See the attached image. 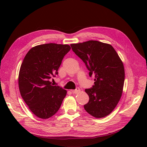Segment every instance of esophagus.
I'll use <instances>...</instances> for the list:
<instances>
[{"mask_svg":"<svg viewBox=\"0 0 147 147\" xmlns=\"http://www.w3.org/2000/svg\"><path fill=\"white\" fill-rule=\"evenodd\" d=\"M80 91V89L78 88H77L76 90H71V92H72L73 94H77L78 92Z\"/></svg>","mask_w":147,"mask_h":147,"instance_id":"obj_1","label":"esophagus"}]
</instances>
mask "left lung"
Returning a JSON list of instances; mask_svg holds the SVG:
<instances>
[{
  "mask_svg": "<svg viewBox=\"0 0 147 147\" xmlns=\"http://www.w3.org/2000/svg\"><path fill=\"white\" fill-rule=\"evenodd\" d=\"M73 51L94 75V85L85 92L90 100L84 105L86 112L97 118L109 115L116 107L122 95L124 68L113 47L96 40L71 44Z\"/></svg>",
  "mask_w": 147,
  "mask_h": 147,
  "instance_id": "1",
  "label": "left lung"
}]
</instances>
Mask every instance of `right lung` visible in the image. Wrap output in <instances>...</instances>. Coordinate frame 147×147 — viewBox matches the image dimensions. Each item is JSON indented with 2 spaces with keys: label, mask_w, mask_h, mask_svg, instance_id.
<instances>
[{
  "label": "right lung",
  "mask_w": 147,
  "mask_h": 147,
  "mask_svg": "<svg viewBox=\"0 0 147 147\" xmlns=\"http://www.w3.org/2000/svg\"><path fill=\"white\" fill-rule=\"evenodd\" d=\"M71 49L69 45L47 43L32 47L21 64L18 84L20 94L35 116L48 119L62 104L67 91L53 86L50 79L58 74L64 56Z\"/></svg>",
  "instance_id": "add662e5"
}]
</instances>
